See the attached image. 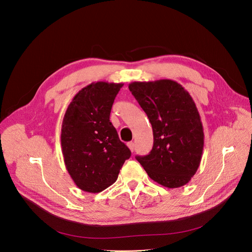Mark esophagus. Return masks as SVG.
Listing matches in <instances>:
<instances>
[{
  "label": "esophagus",
  "instance_id": "1",
  "mask_svg": "<svg viewBox=\"0 0 252 252\" xmlns=\"http://www.w3.org/2000/svg\"><path fill=\"white\" fill-rule=\"evenodd\" d=\"M127 147L129 148V150L131 152H134V150H135V144L133 142H129V143H127Z\"/></svg>",
  "mask_w": 252,
  "mask_h": 252
}]
</instances>
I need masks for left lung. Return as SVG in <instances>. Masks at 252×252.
I'll return each mask as SVG.
<instances>
[{
    "label": "left lung",
    "instance_id": "left-lung-1",
    "mask_svg": "<svg viewBox=\"0 0 252 252\" xmlns=\"http://www.w3.org/2000/svg\"><path fill=\"white\" fill-rule=\"evenodd\" d=\"M153 129V148L137 160L156 183L167 188L188 184L200 165L204 133L191 95L171 79L128 85Z\"/></svg>",
    "mask_w": 252,
    "mask_h": 252
}]
</instances>
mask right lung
<instances>
[{"label":"right lung","instance_id":"right-lung-1","mask_svg":"<svg viewBox=\"0 0 252 252\" xmlns=\"http://www.w3.org/2000/svg\"><path fill=\"white\" fill-rule=\"evenodd\" d=\"M124 84L92 83L73 97L63 117L64 163L76 186L99 193L117 180L130 156L110 122L112 104Z\"/></svg>","mask_w":252,"mask_h":252}]
</instances>
